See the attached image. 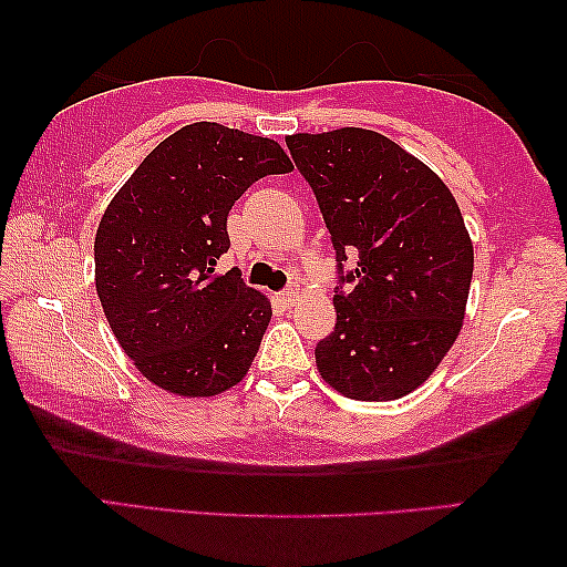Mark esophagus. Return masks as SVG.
<instances>
[{
	"instance_id": "1",
	"label": "esophagus",
	"mask_w": 567,
	"mask_h": 567,
	"mask_svg": "<svg viewBox=\"0 0 567 567\" xmlns=\"http://www.w3.org/2000/svg\"><path fill=\"white\" fill-rule=\"evenodd\" d=\"M296 296H299V289H293V286H289V289H284L281 293H278V299H281L284 303H293Z\"/></svg>"
}]
</instances>
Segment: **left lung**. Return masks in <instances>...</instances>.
I'll use <instances>...</instances> for the list:
<instances>
[{
    "label": "left lung",
    "mask_w": 567,
    "mask_h": 567,
    "mask_svg": "<svg viewBox=\"0 0 567 567\" xmlns=\"http://www.w3.org/2000/svg\"><path fill=\"white\" fill-rule=\"evenodd\" d=\"M286 145L337 254V327L313 351L321 377L361 402L414 392L465 319L475 254L457 200L374 130L301 133Z\"/></svg>",
    "instance_id": "obj_1"
}]
</instances>
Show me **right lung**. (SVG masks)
Masks as SVG:
<instances>
[{
    "mask_svg": "<svg viewBox=\"0 0 567 567\" xmlns=\"http://www.w3.org/2000/svg\"><path fill=\"white\" fill-rule=\"evenodd\" d=\"M281 145L193 123L155 147L120 188L95 236V286L115 339L147 382L181 396L238 384L271 303L230 268L228 213L256 181L291 173Z\"/></svg>",
    "mask_w": 567,
    "mask_h": 567,
    "instance_id": "add662e5",
    "label": "right lung"
}]
</instances>
